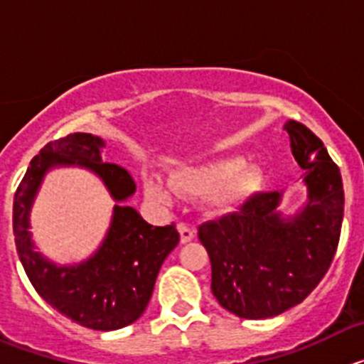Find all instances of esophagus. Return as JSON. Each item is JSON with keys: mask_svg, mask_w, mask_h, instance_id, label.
<instances>
[{"mask_svg": "<svg viewBox=\"0 0 364 364\" xmlns=\"http://www.w3.org/2000/svg\"><path fill=\"white\" fill-rule=\"evenodd\" d=\"M178 233H180V242H191L195 239V228L188 226V224H178Z\"/></svg>", "mask_w": 364, "mask_h": 364, "instance_id": "1", "label": "esophagus"}]
</instances>
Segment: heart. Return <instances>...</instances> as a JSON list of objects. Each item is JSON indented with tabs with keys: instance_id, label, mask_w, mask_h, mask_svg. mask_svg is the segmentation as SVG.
<instances>
[{
	"instance_id": "b5f03b06",
	"label": "heart",
	"mask_w": 364,
	"mask_h": 364,
	"mask_svg": "<svg viewBox=\"0 0 364 364\" xmlns=\"http://www.w3.org/2000/svg\"><path fill=\"white\" fill-rule=\"evenodd\" d=\"M262 184V171L257 164L242 162L237 154L182 164L167 175L166 188L156 175L144 176V193L151 202L171 204L173 193L184 197L205 195L217 213H228L257 191Z\"/></svg>"
}]
</instances>
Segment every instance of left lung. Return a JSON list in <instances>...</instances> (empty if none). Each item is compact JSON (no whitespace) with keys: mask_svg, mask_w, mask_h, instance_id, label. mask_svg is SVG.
Listing matches in <instances>:
<instances>
[{"mask_svg":"<svg viewBox=\"0 0 364 364\" xmlns=\"http://www.w3.org/2000/svg\"><path fill=\"white\" fill-rule=\"evenodd\" d=\"M284 129L304 169L306 202L284 215L279 210L284 191L257 193L239 213L198 228L210 253L211 291L222 308L242 319H268L304 301L339 244L345 213L339 167L308 127L288 120Z\"/></svg>","mask_w":364,"mask_h":364,"instance_id":"8db88e82","label":"left lung"}]
</instances>
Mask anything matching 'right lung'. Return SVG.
Returning a JSON list of instances; mask_svg holds the SVG:
<instances>
[{
    "mask_svg": "<svg viewBox=\"0 0 364 364\" xmlns=\"http://www.w3.org/2000/svg\"><path fill=\"white\" fill-rule=\"evenodd\" d=\"M105 142L91 133H73L49 142L31 160L14 195L16 250L28 281L47 304L82 326L111 332L134 323L146 311L154 281L180 237L175 224L151 226L127 205L136 191L133 176L105 164ZM56 166H82L102 180L115 200L112 224L99 250L74 265H58L37 252L30 211L44 176Z\"/></svg>",
    "mask_w": 364,
    "mask_h": 364,
    "instance_id": "1",
    "label": "right lung"
}]
</instances>
